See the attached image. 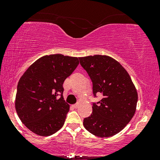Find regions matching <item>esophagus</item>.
<instances>
[{"instance_id":"1","label":"esophagus","mask_w":160,"mask_h":160,"mask_svg":"<svg viewBox=\"0 0 160 160\" xmlns=\"http://www.w3.org/2000/svg\"><path fill=\"white\" fill-rule=\"evenodd\" d=\"M78 106H79V104H73V105L71 106V107L74 108H78Z\"/></svg>"}]
</instances>
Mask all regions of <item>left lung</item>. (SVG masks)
I'll list each match as a JSON object with an SVG mask.
<instances>
[{
  "mask_svg": "<svg viewBox=\"0 0 160 160\" xmlns=\"http://www.w3.org/2000/svg\"><path fill=\"white\" fill-rule=\"evenodd\" d=\"M79 59L90 77L93 94L103 95L98 105L93 104L90 117L84 119V127L95 136H113L123 129L135 114L136 88L126 70L111 57L95 55Z\"/></svg>",
  "mask_w": 160,
  "mask_h": 160,
  "instance_id": "obj_1",
  "label": "left lung"
}]
</instances>
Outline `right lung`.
<instances>
[{
    "label": "right lung",
    "mask_w": 160,
    "mask_h": 160,
    "mask_svg": "<svg viewBox=\"0 0 160 160\" xmlns=\"http://www.w3.org/2000/svg\"><path fill=\"white\" fill-rule=\"evenodd\" d=\"M78 65V57L44 56L34 62L19 79L16 111L32 132L49 136L63 126L70 106L64 100L62 85Z\"/></svg>",
    "instance_id": "1"
}]
</instances>
